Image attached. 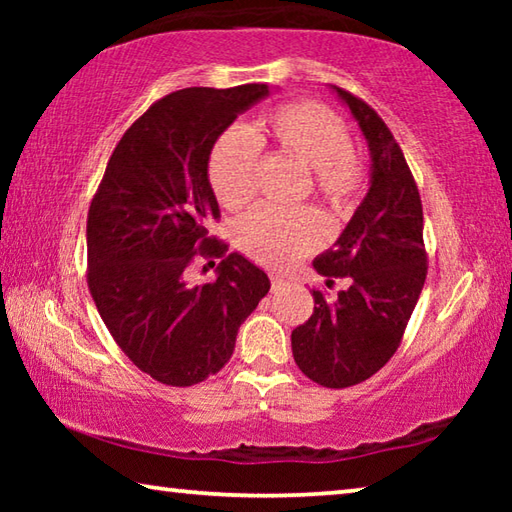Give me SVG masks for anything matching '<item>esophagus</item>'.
<instances>
[{
    "label": "esophagus",
    "instance_id": "obj_1",
    "mask_svg": "<svg viewBox=\"0 0 512 512\" xmlns=\"http://www.w3.org/2000/svg\"><path fill=\"white\" fill-rule=\"evenodd\" d=\"M287 280H284V277H280V275H271V287H273V291H280V289H284L287 287Z\"/></svg>",
    "mask_w": 512,
    "mask_h": 512
}]
</instances>
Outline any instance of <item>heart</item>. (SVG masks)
<instances>
[{
  "instance_id": "heart-1",
  "label": "heart",
  "mask_w": 512,
  "mask_h": 512,
  "mask_svg": "<svg viewBox=\"0 0 512 512\" xmlns=\"http://www.w3.org/2000/svg\"><path fill=\"white\" fill-rule=\"evenodd\" d=\"M271 144L311 171V192L348 214L363 187V164L352 149L345 121L316 101H293L259 117L250 135L232 128L214 142L207 158L210 187L225 210L237 212L255 196L259 146ZM235 241L250 259L287 268L325 244V225L314 210L277 212L257 207L237 223Z\"/></svg>"
}]
</instances>
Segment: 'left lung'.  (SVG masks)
Returning a JSON list of instances; mask_svg holds the SVG:
<instances>
[{"mask_svg":"<svg viewBox=\"0 0 512 512\" xmlns=\"http://www.w3.org/2000/svg\"><path fill=\"white\" fill-rule=\"evenodd\" d=\"M361 128L370 151V187L334 248L314 259L348 287L327 300L314 291V314L291 332L298 368L327 388H348L375 375L400 348L418 302L427 253L422 203L400 144L366 101L329 85Z\"/></svg>","mask_w":512,"mask_h":512,"instance_id":"left-lung-1","label":"left lung"}]
</instances>
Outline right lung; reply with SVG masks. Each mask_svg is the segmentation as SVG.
<instances>
[{"label":"right lung","mask_w":512,"mask_h":512,"mask_svg":"<svg viewBox=\"0 0 512 512\" xmlns=\"http://www.w3.org/2000/svg\"><path fill=\"white\" fill-rule=\"evenodd\" d=\"M271 88H185L155 101L112 151L88 212V287L112 339L146 375L194 386L216 375L271 280L207 237L219 203L214 142ZM196 254L221 256L214 283L188 282Z\"/></svg>","instance_id":"obj_1"}]
</instances>
